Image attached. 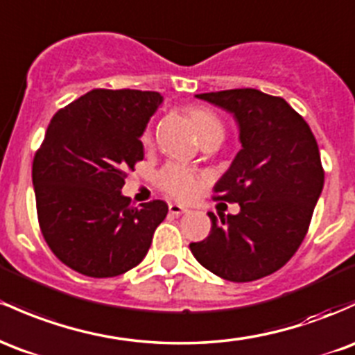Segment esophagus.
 <instances>
[{"instance_id":"34e87169","label":"esophagus","mask_w":355,"mask_h":355,"mask_svg":"<svg viewBox=\"0 0 355 355\" xmlns=\"http://www.w3.org/2000/svg\"><path fill=\"white\" fill-rule=\"evenodd\" d=\"M168 210H170V214L171 216H184V214H187V209L185 207H182V205H178V204H170L168 205Z\"/></svg>"}]
</instances>
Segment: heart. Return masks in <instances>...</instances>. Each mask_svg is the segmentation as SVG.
<instances>
[{
  "label": "heart",
  "instance_id": "obj_1",
  "mask_svg": "<svg viewBox=\"0 0 355 355\" xmlns=\"http://www.w3.org/2000/svg\"><path fill=\"white\" fill-rule=\"evenodd\" d=\"M192 119L196 121L198 133L204 139L216 135H224L220 119L214 112L207 111V109H196V111H192ZM150 139L151 133L145 131L143 143H148ZM158 185L170 197L178 198V200H190L197 193L198 187H200V178L192 170L187 168V166L178 165V163H170L158 173Z\"/></svg>",
  "mask_w": 355,
  "mask_h": 355
}]
</instances>
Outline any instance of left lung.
I'll return each instance as SVG.
<instances>
[{
  "mask_svg": "<svg viewBox=\"0 0 355 355\" xmlns=\"http://www.w3.org/2000/svg\"><path fill=\"white\" fill-rule=\"evenodd\" d=\"M196 97L231 112L239 126L243 148L214 192L241 210L220 220L209 212V236L190 251L227 282H254L285 266L305 239L323 189L317 139L283 97L258 89Z\"/></svg>",
  "mask_w": 355,
  "mask_h": 355,
  "instance_id": "8db88e82",
  "label": "left lung"
}]
</instances>
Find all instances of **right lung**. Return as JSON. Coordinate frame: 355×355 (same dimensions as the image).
Here are the masks:
<instances>
[{
  "label": "right lung",
  "mask_w": 355,
  "mask_h": 355,
  "mask_svg": "<svg viewBox=\"0 0 355 355\" xmlns=\"http://www.w3.org/2000/svg\"><path fill=\"white\" fill-rule=\"evenodd\" d=\"M162 103L153 91L92 89L46 128L32 166L38 224L53 254L80 275L111 278L135 268L168 214L163 200L131 207L121 193Z\"/></svg>",
  "instance_id": "1"
}]
</instances>
